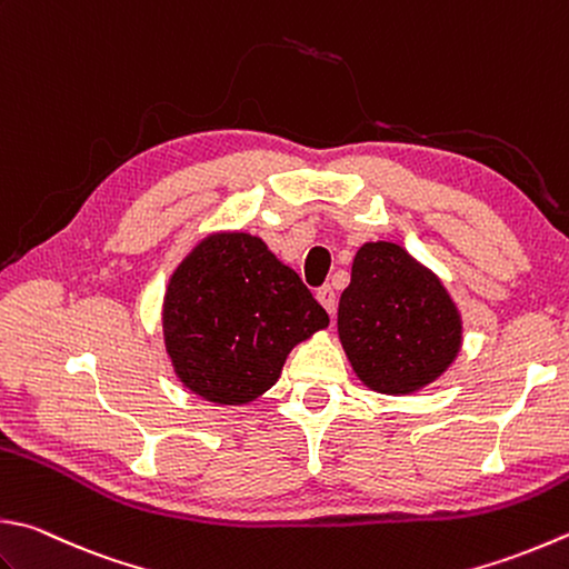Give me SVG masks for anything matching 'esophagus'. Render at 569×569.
<instances>
[{"instance_id":"obj_1","label":"esophagus","mask_w":569,"mask_h":569,"mask_svg":"<svg viewBox=\"0 0 569 569\" xmlns=\"http://www.w3.org/2000/svg\"><path fill=\"white\" fill-rule=\"evenodd\" d=\"M317 299H319V305L325 307L329 315H335V309H337V295H335V289H331L329 284L319 287V289H317Z\"/></svg>"}]
</instances>
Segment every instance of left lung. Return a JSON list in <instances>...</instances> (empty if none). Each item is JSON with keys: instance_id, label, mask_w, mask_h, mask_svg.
I'll list each match as a JSON object with an SVG mask.
<instances>
[{"instance_id": "obj_1", "label": "left lung", "mask_w": 569, "mask_h": 569, "mask_svg": "<svg viewBox=\"0 0 569 569\" xmlns=\"http://www.w3.org/2000/svg\"><path fill=\"white\" fill-rule=\"evenodd\" d=\"M337 331L359 381L386 396L441 379L463 345V319L438 274L386 240L353 254Z\"/></svg>"}]
</instances>
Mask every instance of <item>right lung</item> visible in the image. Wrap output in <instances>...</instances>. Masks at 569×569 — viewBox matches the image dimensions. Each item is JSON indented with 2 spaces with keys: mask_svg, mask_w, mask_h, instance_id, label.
I'll return each mask as SVG.
<instances>
[{
  "mask_svg": "<svg viewBox=\"0 0 569 569\" xmlns=\"http://www.w3.org/2000/svg\"><path fill=\"white\" fill-rule=\"evenodd\" d=\"M160 315L178 381L218 406L260 399L289 351L329 327L292 267L242 230L210 232L180 260Z\"/></svg>",
  "mask_w": 569,
  "mask_h": 569,
  "instance_id": "obj_1",
  "label": "right lung"
}]
</instances>
